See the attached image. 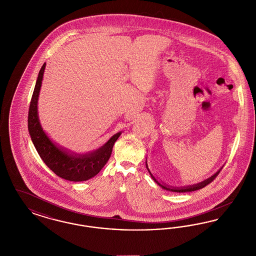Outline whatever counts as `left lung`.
<instances>
[{
  "label": "left lung",
  "instance_id": "8db88e82",
  "mask_svg": "<svg viewBox=\"0 0 256 256\" xmlns=\"http://www.w3.org/2000/svg\"><path fill=\"white\" fill-rule=\"evenodd\" d=\"M146 167L148 170V172H150V176H152V178L158 184L159 186L162 188V189H165V190H168V191H172V192H176V193H183V192H192V191H196V190H198V189H202V188H204V186H206L207 184H209V183L211 182H213V180L219 174L220 172V170L222 169V167L219 169V170H217L213 176H211L210 178H208L207 180H204V182H202L196 183V184H192V185H186V186H180V187H174V186H170V185H168V184H166V183L159 182L158 180L154 178V176L152 174V172L150 170L148 169V163H146Z\"/></svg>",
  "mask_w": 256,
  "mask_h": 256
}]
</instances>
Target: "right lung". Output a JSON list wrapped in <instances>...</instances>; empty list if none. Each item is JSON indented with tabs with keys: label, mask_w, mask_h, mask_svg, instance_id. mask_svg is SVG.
<instances>
[{
	"label": "right lung",
	"mask_w": 256,
	"mask_h": 256,
	"mask_svg": "<svg viewBox=\"0 0 256 256\" xmlns=\"http://www.w3.org/2000/svg\"><path fill=\"white\" fill-rule=\"evenodd\" d=\"M45 67L46 63L43 64L38 74L28 110V126L32 141L40 158L56 176L70 182L88 180L98 174L106 164L114 143L122 132L114 134L100 148L86 154H76L56 144L44 132L38 116L37 104Z\"/></svg>",
	"instance_id": "obj_1"
}]
</instances>
